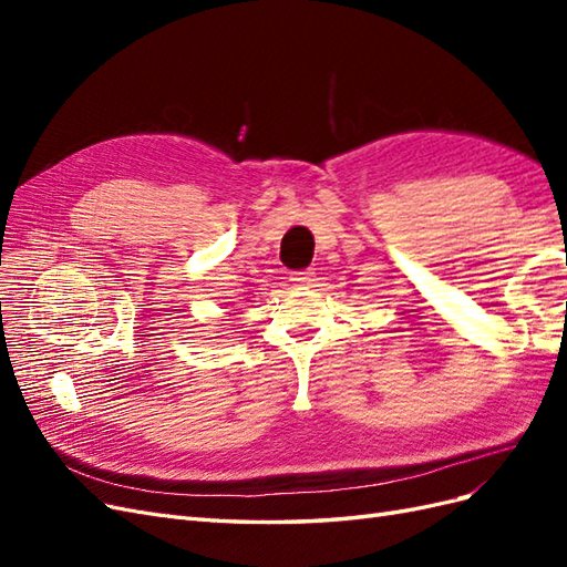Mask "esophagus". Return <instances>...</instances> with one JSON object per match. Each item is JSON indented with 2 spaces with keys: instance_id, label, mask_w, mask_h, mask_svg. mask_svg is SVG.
Returning <instances> with one entry per match:
<instances>
[{
  "instance_id": "esophagus-1",
  "label": "esophagus",
  "mask_w": 567,
  "mask_h": 567,
  "mask_svg": "<svg viewBox=\"0 0 567 567\" xmlns=\"http://www.w3.org/2000/svg\"><path fill=\"white\" fill-rule=\"evenodd\" d=\"M290 281L298 286H310L315 281V271L312 269H300V271H290Z\"/></svg>"
}]
</instances>
